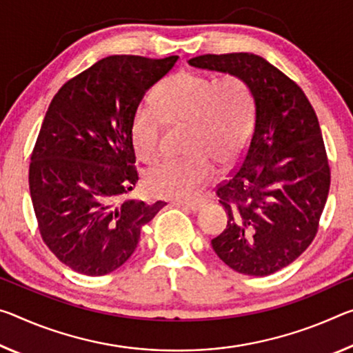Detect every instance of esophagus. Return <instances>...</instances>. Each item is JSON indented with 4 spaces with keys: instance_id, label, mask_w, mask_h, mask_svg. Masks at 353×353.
<instances>
[{
    "instance_id": "obj_1",
    "label": "esophagus",
    "mask_w": 353,
    "mask_h": 353,
    "mask_svg": "<svg viewBox=\"0 0 353 353\" xmlns=\"http://www.w3.org/2000/svg\"><path fill=\"white\" fill-rule=\"evenodd\" d=\"M177 207H182L183 210H188V212H198L203 209V203H183V201H177L174 203Z\"/></svg>"
}]
</instances>
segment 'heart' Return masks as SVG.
Returning <instances> with one entry per match:
<instances>
[{"instance_id": "obj_1", "label": "heart", "mask_w": 353, "mask_h": 353, "mask_svg": "<svg viewBox=\"0 0 353 353\" xmlns=\"http://www.w3.org/2000/svg\"><path fill=\"white\" fill-rule=\"evenodd\" d=\"M157 106H139L130 135L137 157L154 161L161 154L165 122L187 125L185 159L165 160L144 172V188L157 198L188 199L212 177V163L229 165L243 152L254 122L251 89L239 77L220 80L192 70L168 77L157 91Z\"/></svg>"}]
</instances>
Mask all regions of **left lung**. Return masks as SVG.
Wrapping results in <instances>:
<instances>
[{"mask_svg":"<svg viewBox=\"0 0 353 353\" xmlns=\"http://www.w3.org/2000/svg\"><path fill=\"white\" fill-rule=\"evenodd\" d=\"M190 64L239 77L254 100V128L239 170L216 188L226 229L216 256L250 276L272 275L310 247L325 207L330 166L305 92L262 56L203 54Z\"/></svg>","mask_w":353,"mask_h":353,"instance_id":"8db88e82","label":"left lung"}]
</instances>
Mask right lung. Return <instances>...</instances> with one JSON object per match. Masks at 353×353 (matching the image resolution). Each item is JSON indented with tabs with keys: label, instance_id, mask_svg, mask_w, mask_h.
Returning a JSON list of instances; mask_svg holds the SVG:
<instances>
[{
	"label": "right lung",
	"instance_id": "obj_1",
	"mask_svg": "<svg viewBox=\"0 0 353 353\" xmlns=\"http://www.w3.org/2000/svg\"><path fill=\"white\" fill-rule=\"evenodd\" d=\"M179 56L114 54L59 89L30 165V193L43 242L72 270L102 276L125 264L141 228L166 203L125 199L138 172L130 127L150 88Z\"/></svg>",
	"mask_w": 353,
	"mask_h": 353
}]
</instances>
